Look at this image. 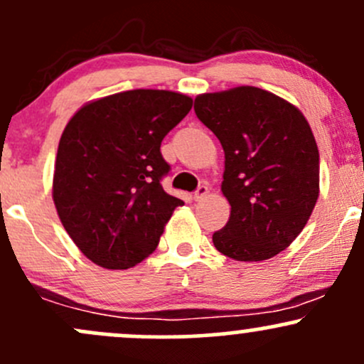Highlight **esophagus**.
Wrapping results in <instances>:
<instances>
[{
  "mask_svg": "<svg viewBox=\"0 0 364 364\" xmlns=\"http://www.w3.org/2000/svg\"><path fill=\"white\" fill-rule=\"evenodd\" d=\"M208 192H209L208 186L200 185V186H198V188L193 192V198H195V200H200V198H204L205 195H208Z\"/></svg>",
  "mask_w": 364,
  "mask_h": 364,
  "instance_id": "34e87169",
  "label": "esophagus"
}]
</instances>
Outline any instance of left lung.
Wrapping results in <instances>:
<instances>
[{
    "label": "left lung",
    "instance_id": "8db88e82",
    "mask_svg": "<svg viewBox=\"0 0 364 364\" xmlns=\"http://www.w3.org/2000/svg\"><path fill=\"white\" fill-rule=\"evenodd\" d=\"M195 114L225 151L221 192L230 220L213 233L218 251L262 262L300 235L319 195V150L301 112L256 87L202 94Z\"/></svg>",
    "mask_w": 364,
    "mask_h": 364
}]
</instances>
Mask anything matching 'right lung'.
<instances>
[{"label": "right lung", "mask_w": 364, "mask_h": 364, "mask_svg": "<svg viewBox=\"0 0 364 364\" xmlns=\"http://www.w3.org/2000/svg\"><path fill=\"white\" fill-rule=\"evenodd\" d=\"M169 90H127L85 105L68 122L53 172V202L80 251L105 269H131L159 246L183 200L162 188L171 166L160 144L192 109Z\"/></svg>", "instance_id": "right-lung-1"}]
</instances>
